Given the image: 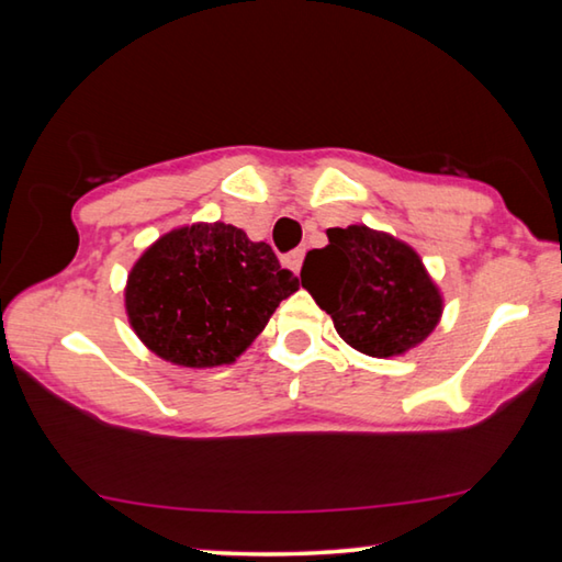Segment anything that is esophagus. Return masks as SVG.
<instances>
[{
	"mask_svg": "<svg viewBox=\"0 0 562 562\" xmlns=\"http://www.w3.org/2000/svg\"><path fill=\"white\" fill-rule=\"evenodd\" d=\"M302 260H304V250H292L288 258H284V265H288L292 272H300Z\"/></svg>",
	"mask_w": 562,
	"mask_h": 562,
	"instance_id": "1",
	"label": "esophagus"
}]
</instances>
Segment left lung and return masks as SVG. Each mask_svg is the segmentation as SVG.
Returning a JSON list of instances; mask_svg holds the SVG:
<instances>
[{
    "mask_svg": "<svg viewBox=\"0 0 562 562\" xmlns=\"http://www.w3.org/2000/svg\"><path fill=\"white\" fill-rule=\"evenodd\" d=\"M327 237L300 278L349 347L382 359L431 335L443 302L412 247L367 225L329 227Z\"/></svg>",
    "mask_w": 562,
    "mask_h": 562,
    "instance_id": "8db88e82",
    "label": "left lung"
}]
</instances>
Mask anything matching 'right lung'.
Returning <instances> with one entry per match:
<instances>
[{
	"label": "right lung",
	"instance_id": "add662e5",
	"mask_svg": "<svg viewBox=\"0 0 562 562\" xmlns=\"http://www.w3.org/2000/svg\"><path fill=\"white\" fill-rule=\"evenodd\" d=\"M300 280L240 227L198 223L160 237L133 265L126 312L140 341L180 367L231 364Z\"/></svg>",
	"mask_w": 562,
	"mask_h": 562
}]
</instances>
